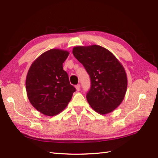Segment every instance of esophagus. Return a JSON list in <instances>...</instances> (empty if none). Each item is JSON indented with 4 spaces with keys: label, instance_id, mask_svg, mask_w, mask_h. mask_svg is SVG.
Listing matches in <instances>:
<instances>
[{
    "label": "esophagus",
    "instance_id": "34e87169",
    "mask_svg": "<svg viewBox=\"0 0 158 158\" xmlns=\"http://www.w3.org/2000/svg\"><path fill=\"white\" fill-rule=\"evenodd\" d=\"M80 88H81V86H80L79 84L75 86V88H76V89H77V91H78V92L80 90Z\"/></svg>",
    "mask_w": 158,
    "mask_h": 158
}]
</instances>
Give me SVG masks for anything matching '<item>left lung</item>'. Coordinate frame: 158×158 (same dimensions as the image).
I'll return each instance as SVG.
<instances>
[{"label": "left lung", "mask_w": 158, "mask_h": 158, "mask_svg": "<svg viewBox=\"0 0 158 158\" xmlns=\"http://www.w3.org/2000/svg\"><path fill=\"white\" fill-rule=\"evenodd\" d=\"M73 53L90 76L91 88L86 96L90 106L101 115L113 111L123 101L127 87L122 63L109 50L97 45L74 47Z\"/></svg>", "instance_id": "left-lung-1"}]
</instances>
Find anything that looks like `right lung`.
Returning <instances> with one entry per match:
<instances>
[{
  "instance_id": "obj_1",
  "label": "right lung",
  "mask_w": 158,
  "mask_h": 158,
  "mask_svg": "<svg viewBox=\"0 0 158 158\" xmlns=\"http://www.w3.org/2000/svg\"><path fill=\"white\" fill-rule=\"evenodd\" d=\"M69 55L66 50L49 49L39 56L28 70L27 96L31 105L43 115L54 116L61 113L75 92L62 67Z\"/></svg>"
}]
</instances>
